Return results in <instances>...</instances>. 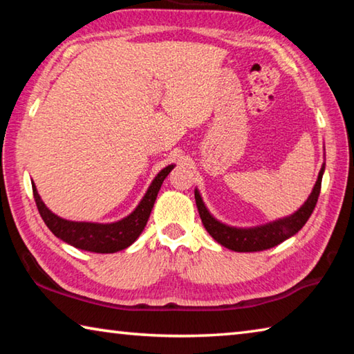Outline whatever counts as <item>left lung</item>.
I'll return each mask as SVG.
<instances>
[{"instance_id": "obj_1", "label": "left lung", "mask_w": 354, "mask_h": 354, "mask_svg": "<svg viewBox=\"0 0 354 354\" xmlns=\"http://www.w3.org/2000/svg\"><path fill=\"white\" fill-rule=\"evenodd\" d=\"M323 170H325V164H323L322 170L319 173V178H317L313 194L309 195L306 203H304V205L299 207L295 214L290 215V217L273 221V223L257 226V227H245V230H242V227L226 226L215 220L206 209L205 203H203L201 196L198 194V190H195V201H196V207H198L203 225H205L209 234H211L220 245H223V247L230 250L241 251V253L262 251V250L277 247L278 243L284 242L286 239L297 234V232L304 226V223L309 220L320 195Z\"/></svg>"}]
</instances>
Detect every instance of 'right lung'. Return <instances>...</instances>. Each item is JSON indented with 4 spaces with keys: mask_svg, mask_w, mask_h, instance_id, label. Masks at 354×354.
I'll list each match as a JSON object with an SVG mask.
<instances>
[{
    "mask_svg": "<svg viewBox=\"0 0 354 354\" xmlns=\"http://www.w3.org/2000/svg\"><path fill=\"white\" fill-rule=\"evenodd\" d=\"M173 165L165 167L164 170L158 173L154 181L149 185L145 196L140 201V205L136 207L133 214H129L127 218L115 221V223H87V221H70L57 217L50 209L45 206V203L40 200L37 189L32 184V194L35 205H37L40 217L44 218L45 225L50 227V231L61 241L73 245L75 248L92 251V253H115V251L128 248L131 243L136 242V239L140 236V232L145 227L147 221L154 206L156 196L162 185L164 179L171 171Z\"/></svg>",
    "mask_w": 354,
    "mask_h": 354,
    "instance_id": "obj_1",
    "label": "right lung"
}]
</instances>
